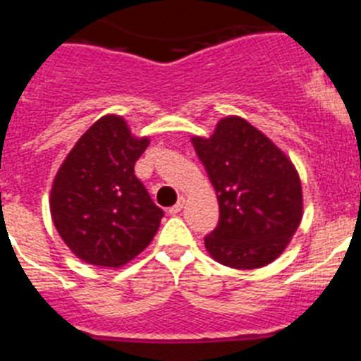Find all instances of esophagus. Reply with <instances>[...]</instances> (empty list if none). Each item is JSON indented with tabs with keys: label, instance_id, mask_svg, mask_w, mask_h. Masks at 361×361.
<instances>
[{
	"label": "esophagus",
	"instance_id": "esophagus-1",
	"mask_svg": "<svg viewBox=\"0 0 361 361\" xmlns=\"http://www.w3.org/2000/svg\"><path fill=\"white\" fill-rule=\"evenodd\" d=\"M184 202H186V199H184V197H178V200H177V202H175L173 206H171V208L168 209V212H170L171 215H177V213L180 212V209H183Z\"/></svg>",
	"mask_w": 361,
	"mask_h": 361
}]
</instances>
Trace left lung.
Here are the masks:
<instances>
[{
  "label": "left lung",
  "mask_w": 361,
  "mask_h": 361,
  "mask_svg": "<svg viewBox=\"0 0 361 361\" xmlns=\"http://www.w3.org/2000/svg\"><path fill=\"white\" fill-rule=\"evenodd\" d=\"M219 199L204 237L216 262L257 269L280 257L302 220V184L283 152L242 117H226L209 139L193 137Z\"/></svg>",
  "instance_id": "1"
}]
</instances>
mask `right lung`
<instances>
[{"label": "right lung", "instance_id": "1", "mask_svg": "<svg viewBox=\"0 0 361 361\" xmlns=\"http://www.w3.org/2000/svg\"><path fill=\"white\" fill-rule=\"evenodd\" d=\"M148 145L130 133L123 117L104 116L57 171L50 193L54 226L85 262L124 266L155 237L164 212L133 170Z\"/></svg>", "mask_w": 361, "mask_h": 361}]
</instances>
